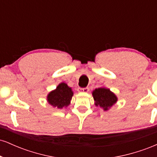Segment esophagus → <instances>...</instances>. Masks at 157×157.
<instances>
[{
  "label": "esophagus",
  "mask_w": 157,
  "mask_h": 157,
  "mask_svg": "<svg viewBox=\"0 0 157 157\" xmlns=\"http://www.w3.org/2000/svg\"><path fill=\"white\" fill-rule=\"evenodd\" d=\"M77 91H78L79 92L87 93V92H89V88H88V87H86V88H78V89H77Z\"/></svg>",
  "instance_id": "34e87169"
}]
</instances>
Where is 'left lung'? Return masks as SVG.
Instances as JSON below:
<instances>
[{
	"instance_id": "obj_1",
	"label": "left lung",
	"mask_w": 157,
	"mask_h": 157,
	"mask_svg": "<svg viewBox=\"0 0 157 157\" xmlns=\"http://www.w3.org/2000/svg\"><path fill=\"white\" fill-rule=\"evenodd\" d=\"M94 100L95 101V105L100 106L107 111L113 104L117 101V97L109 89L105 88H99L96 89L92 92Z\"/></svg>"
}]
</instances>
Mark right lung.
<instances>
[{
  "label": "right lung",
  "mask_w": 157,
  "mask_h": 157,
  "mask_svg": "<svg viewBox=\"0 0 157 157\" xmlns=\"http://www.w3.org/2000/svg\"><path fill=\"white\" fill-rule=\"evenodd\" d=\"M73 96V91L65 82H61L57 89L48 94L47 101L50 105L57 109L67 107Z\"/></svg>",
  "instance_id": "1"
}]
</instances>
